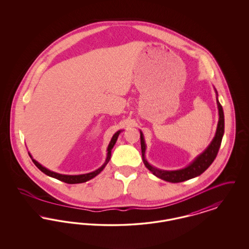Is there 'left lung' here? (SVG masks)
Wrapping results in <instances>:
<instances>
[{
	"mask_svg": "<svg viewBox=\"0 0 249 249\" xmlns=\"http://www.w3.org/2000/svg\"><path fill=\"white\" fill-rule=\"evenodd\" d=\"M214 91L216 94V105H217L218 116H219L214 137H213L212 142H210V144L207 146V148L202 153L197 156L195 158V160L192 162H190L187 167L180 169V170L166 171V170L158 169L154 166L151 165L145 159L146 144L144 142L143 134L140 130L142 161H143V164L145 165V167L154 175L155 177L160 178L162 180H165L167 182L179 183V182H183V181L189 180L191 178L199 177L209 166L213 163V160L215 159L217 152L219 150L222 137L224 134V113H223V109H222L220 103L218 102V98H217L218 95H217V91L215 89H214Z\"/></svg>",
	"mask_w": 249,
	"mask_h": 249,
	"instance_id": "8db88e82",
	"label": "left lung"
}]
</instances>
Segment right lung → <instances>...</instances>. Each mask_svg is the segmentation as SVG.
<instances>
[{"label":"right lung","instance_id":"1","mask_svg":"<svg viewBox=\"0 0 249 249\" xmlns=\"http://www.w3.org/2000/svg\"><path fill=\"white\" fill-rule=\"evenodd\" d=\"M121 131H122V130H118V131L113 135L111 141L109 142L108 147H107V156L105 163L101 166L99 169L95 170V171L91 172V173H88V174H84V175H75V176L61 175V174H59V173H55V172H53V171L48 170V168L44 167L42 164H40L38 161H36V160L32 157V155L30 154V153H29V155H30L32 160L34 161V163L36 164V167H37L40 171H42L44 174H46L48 177L56 178V179L60 180V181H62V182H64V183H67V184H79V183H84V182H87V181L92 179V178H95L96 176H98V175L105 169V167L107 166V163L109 162V160H110V159H111V151H112V149H113L115 143L117 142V140H118V138H119V135L120 134Z\"/></svg>","mask_w":249,"mask_h":249}]
</instances>
